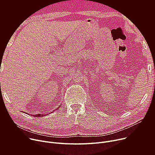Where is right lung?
Segmentation results:
<instances>
[{
  "mask_svg": "<svg viewBox=\"0 0 155 155\" xmlns=\"http://www.w3.org/2000/svg\"><path fill=\"white\" fill-rule=\"evenodd\" d=\"M59 107H61L59 106V107H58V108H57L56 109H55V110H58ZM44 116H45V115H43V114H42V115H41V114H36V115H33V117H44Z\"/></svg>",
  "mask_w": 155,
  "mask_h": 155,
  "instance_id": "right-lung-1",
  "label": "right lung"
}]
</instances>
